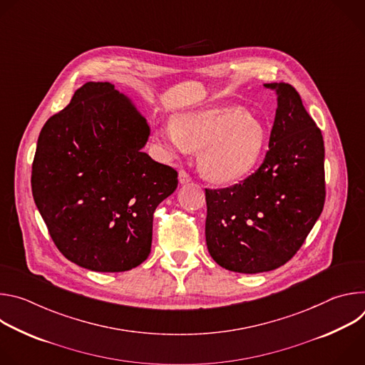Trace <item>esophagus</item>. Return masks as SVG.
Masks as SVG:
<instances>
[{
  "instance_id": "obj_1",
  "label": "esophagus",
  "mask_w": 365,
  "mask_h": 365,
  "mask_svg": "<svg viewBox=\"0 0 365 365\" xmlns=\"http://www.w3.org/2000/svg\"><path fill=\"white\" fill-rule=\"evenodd\" d=\"M179 182H180L182 185L189 183V182H190V176H189L185 170H180V172H179Z\"/></svg>"
}]
</instances>
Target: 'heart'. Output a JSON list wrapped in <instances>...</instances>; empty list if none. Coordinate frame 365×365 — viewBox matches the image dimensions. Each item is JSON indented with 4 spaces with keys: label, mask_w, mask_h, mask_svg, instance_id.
Wrapping results in <instances>:
<instances>
[{
    "label": "heart",
    "mask_w": 365,
    "mask_h": 365,
    "mask_svg": "<svg viewBox=\"0 0 365 365\" xmlns=\"http://www.w3.org/2000/svg\"><path fill=\"white\" fill-rule=\"evenodd\" d=\"M169 158L200 148L197 163L205 178L230 183L245 176L266 143V127L240 107H218L183 114L158 131Z\"/></svg>",
    "instance_id": "heart-1"
}]
</instances>
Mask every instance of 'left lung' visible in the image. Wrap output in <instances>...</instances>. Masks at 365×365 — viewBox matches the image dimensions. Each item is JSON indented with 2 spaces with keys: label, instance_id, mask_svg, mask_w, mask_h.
Wrapping results in <instances>:
<instances>
[{
  "label": "left lung",
  "instance_id": "left-lung-1",
  "mask_svg": "<svg viewBox=\"0 0 365 365\" xmlns=\"http://www.w3.org/2000/svg\"><path fill=\"white\" fill-rule=\"evenodd\" d=\"M264 86L277 93L264 162L241 183L205 189L207 251L221 267L245 274L286 264L325 203L321 130L292 85Z\"/></svg>",
  "mask_w": 365,
  "mask_h": 365
}]
</instances>
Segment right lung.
Wrapping results in <instances>:
<instances>
[{
    "mask_svg": "<svg viewBox=\"0 0 365 365\" xmlns=\"http://www.w3.org/2000/svg\"><path fill=\"white\" fill-rule=\"evenodd\" d=\"M148 135L145 118L110 82H86L43 125L33 197L72 263L118 273L148 257L153 214L178 187V172L141 151Z\"/></svg>",
    "mask_w": 365,
    "mask_h": 365,
    "instance_id": "obj_1",
    "label": "right lung"
}]
</instances>
